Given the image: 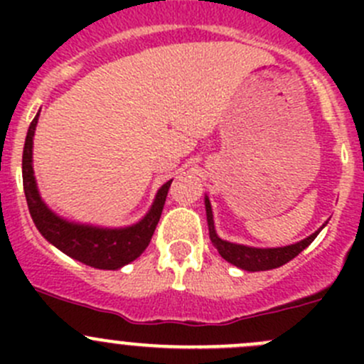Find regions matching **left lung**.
<instances>
[{"label": "left lung", "instance_id": "left-lung-1", "mask_svg": "<svg viewBox=\"0 0 364 364\" xmlns=\"http://www.w3.org/2000/svg\"><path fill=\"white\" fill-rule=\"evenodd\" d=\"M205 213H208V225H209V240H211L213 247L220 252V255L227 260V262L234 264V266L241 267L245 271H267L274 269V267H280L284 264H287L289 260H292L294 257L299 255L311 241L317 237V234L321 232V229L317 232H314L311 236H308L306 240L299 241L296 245H289V247L282 248H252L245 247V245H234L229 241H223L216 236L215 230V222H213V211H211V203L205 197Z\"/></svg>", "mask_w": 364, "mask_h": 364}]
</instances>
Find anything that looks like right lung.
Returning <instances> with one entry per match:
<instances>
[{
  "instance_id": "1",
  "label": "right lung",
  "mask_w": 364,
  "mask_h": 364,
  "mask_svg": "<svg viewBox=\"0 0 364 364\" xmlns=\"http://www.w3.org/2000/svg\"><path fill=\"white\" fill-rule=\"evenodd\" d=\"M38 114L29 124L23 153L24 193L36 229L49 243L86 266L98 267V269H119L121 266L137 259L148 248L161 216L172 179L161 186L148 215L135 225L123 227V229H102V227L67 222L43 204L36 190L31 155Z\"/></svg>"
}]
</instances>
